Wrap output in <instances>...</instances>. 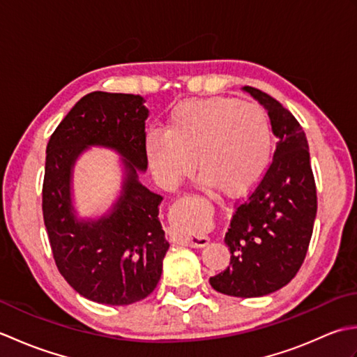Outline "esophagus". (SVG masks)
I'll return each instance as SVG.
<instances>
[{
	"label": "esophagus",
	"instance_id": "34e87169",
	"mask_svg": "<svg viewBox=\"0 0 357 357\" xmlns=\"http://www.w3.org/2000/svg\"><path fill=\"white\" fill-rule=\"evenodd\" d=\"M183 241L187 245L195 247V248H201L206 247L208 244V238L204 236V234H196V233H185L183 234Z\"/></svg>",
	"mask_w": 357,
	"mask_h": 357
}]
</instances>
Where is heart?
Returning a JSON list of instances; mask_svg holds the SVG:
<instances>
[{
  "label": "heart",
  "instance_id": "1",
  "mask_svg": "<svg viewBox=\"0 0 357 357\" xmlns=\"http://www.w3.org/2000/svg\"><path fill=\"white\" fill-rule=\"evenodd\" d=\"M270 153L271 128L265 112L229 98L176 105L165 133L151 130L146 139L147 162L167 187L178 185L192 172L195 159L208 185L241 193L261 178Z\"/></svg>",
  "mask_w": 357,
  "mask_h": 357
}]
</instances>
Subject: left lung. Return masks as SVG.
I'll use <instances>...</instances> for the list:
<instances>
[{
	"label": "left lung",
	"mask_w": 357,
	"mask_h": 357,
	"mask_svg": "<svg viewBox=\"0 0 357 357\" xmlns=\"http://www.w3.org/2000/svg\"><path fill=\"white\" fill-rule=\"evenodd\" d=\"M245 92L268 112L279 139L264 176L231 216L225 244L230 267L210 285L234 298H259L287 285L305 259L317 211L307 136L290 110L262 90Z\"/></svg>",
	"instance_id": "obj_1"
}]
</instances>
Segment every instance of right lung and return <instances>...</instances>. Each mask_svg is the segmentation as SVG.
Listing matches in <instances>:
<instances>
[{"label": "right lung", "instance_id": "1", "mask_svg": "<svg viewBox=\"0 0 357 357\" xmlns=\"http://www.w3.org/2000/svg\"><path fill=\"white\" fill-rule=\"evenodd\" d=\"M144 98L92 92L73 105L45 150L43 216L53 259L75 291L98 304L128 305L155 290L170 244L159 222L161 195L138 181L147 170ZM90 145L125 159L123 192L109 215L78 220L71 204V170Z\"/></svg>", "mask_w": 357, "mask_h": 357}]
</instances>
